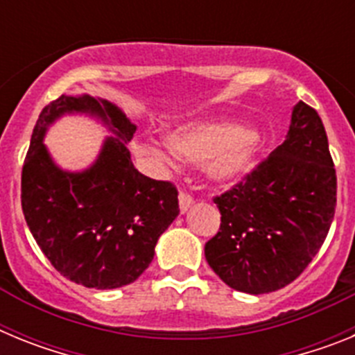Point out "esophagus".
I'll return each instance as SVG.
<instances>
[{"mask_svg":"<svg viewBox=\"0 0 355 355\" xmlns=\"http://www.w3.org/2000/svg\"><path fill=\"white\" fill-rule=\"evenodd\" d=\"M193 206V199L190 196H188V193H183L181 192L180 193V211L181 213H187L188 209L192 208Z\"/></svg>","mask_w":355,"mask_h":355,"instance_id":"obj_1","label":"esophagus"}]
</instances>
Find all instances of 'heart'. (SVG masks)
Returning <instances> with one entry per match:
<instances>
[{
    "mask_svg": "<svg viewBox=\"0 0 355 355\" xmlns=\"http://www.w3.org/2000/svg\"><path fill=\"white\" fill-rule=\"evenodd\" d=\"M168 142L172 150L158 149L147 144H137L135 149L171 165L175 162V155L187 162L205 163L206 174L216 183H236L250 174L258 163V140L234 122L188 124L175 130L168 137Z\"/></svg>",
    "mask_w": 355,
    "mask_h": 355,
    "instance_id": "1",
    "label": "heart"
}]
</instances>
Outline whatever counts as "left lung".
<instances>
[{
  "label": "left lung",
  "mask_w": 355,
  "mask_h": 355,
  "mask_svg": "<svg viewBox=\"0 0 355 355\" xmlns=\"http://www.w3.org/2000/svg\"><path fill=\"white\" fill-rule=\"evenodd\" d=\"M220 229L205 256L233 290H281L324 243L336 208V171L316 110L299 101L286 140L240 184L215 197Z\"/></svg>",
  "instance_id": "left-lung-1"
}]
</instances>
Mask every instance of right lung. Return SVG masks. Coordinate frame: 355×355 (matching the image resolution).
<instances>
[{
	"label": "right lung",
	"instance_id": "right-lung-1",
	"mask_svg": "<svg viewBox=\"0 0 355 355\" xmlns=\"http://www.w3.org/2000/svg\"><path fill=\"white\" fill-rule=\"evenodd\" d=\"M64 114L96 118L112 133L83 171L56 166L43 144ZM135 131L121 106L89 94L60 96L33 128L21 178L24 218L51 265L81 286L114 290L137 281L180 215L174 184L133 167L126 144Z\"/></svg>",
	"mask_w": 355,
	"mask_h": 355
}]
</instances>
